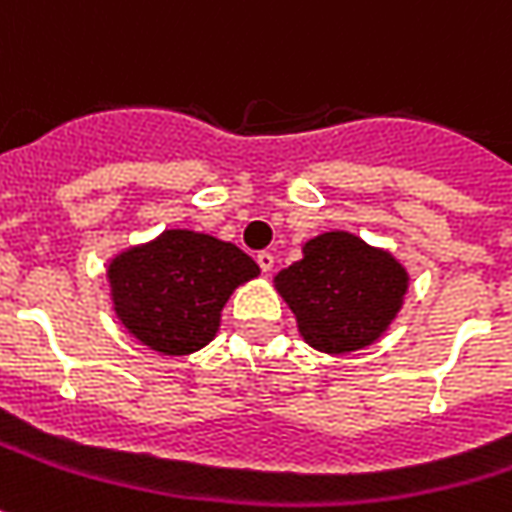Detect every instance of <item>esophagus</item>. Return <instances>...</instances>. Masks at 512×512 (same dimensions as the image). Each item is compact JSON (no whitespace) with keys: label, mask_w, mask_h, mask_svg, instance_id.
<instances>
[{"label":"esophagus","mask_w":512,"mask_h":512,"mask_svg":"<svg viewBox=\"0 0 512 512\" xmlns=\"http://www.w3.org/2000/svg\"><path fill=\"white\" fill-rule=\"evenodd\" d=\"M257 266H260L263 272H272V269H274V255H272V252H257Z\"/></svg>","instance_id":"1"}]
</instances>
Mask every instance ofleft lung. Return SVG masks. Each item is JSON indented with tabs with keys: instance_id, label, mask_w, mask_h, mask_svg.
Returning <instances> with one entry per match:
<instances>
[{
	"instance_id": "obj_1",
	"label": "left lung",
	"mask_w": 512,
	"mask_h": 512,
	"mask_svg": "<svg viewBox=\"0 0 512 512\" xmlns=\"http://www.w3.org/2000/svg\"><path fill=\"white\" fill-rule=\"evenodd\" d=\"M306 343L326 354L357 351L397 317L408 274L394 257L348 232H326L303 246V260L277 274Z\"/></svg>"
}]
</instances>
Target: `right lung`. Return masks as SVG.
I'll list each match as a JSON object with an SVG mask.
<instances>
[{"instance_id": "obj_1", "label": "right lung", "mask_w": 512, "mask_h": 512, "mask_svg": "<svg viewBox=\"0 0 512 512\" xmlns=\"http://www.w3.org/2000/svg\"><path fill=\"white\" fill-rule=\"evenodd\" d=\"M257 263L235 243L169 229L110 263L115 314L152 351L184 357L209 343L223 303L257 277Z\"/></svg>"}]
</instances>
